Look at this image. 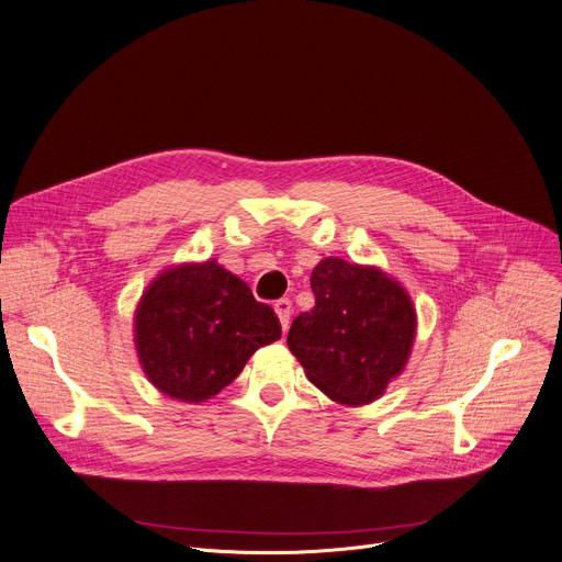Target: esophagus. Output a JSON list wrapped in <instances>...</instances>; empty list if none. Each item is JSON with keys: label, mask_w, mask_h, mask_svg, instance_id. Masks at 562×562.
<instances>
[{"label": "esophagus", "mask_w": 562, "mask_h": 562, "mask_svg": "<svg viewBox=\"0 0 562 562\" xmlns=\"http://www.w3.org/2000/svg\"><path fill=\"white\" fill-rule=\"evenodd\" d=\"M274 312H277L279 323H281V327H283V331H285L288 325H290V314H292V303H290V299H279V301L274 303Z\"/></svg>", "instance_id": "obj_1"}]
</instances>
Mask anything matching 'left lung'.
I'll use <instances>...</instances> for the list:
<instances>
[{"label":"left lung","mask_w":562,"mask_h":562,"mask_svg":"<svg viewBox=\"0 0 562 562\" xmlns=\"http://www.w3.org/2000/svg\"><path fill=\"white\" fill-rule=\"evenodd\" d=\"M310 285L316 305L292 321L290 352L331 401L359 407L381 398L412 355V296L381 268L339 257L321 259Z\"/></svg>","instance_id":"left-lung-1"}]
</instances>
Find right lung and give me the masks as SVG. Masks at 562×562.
Segmentation results:
<instances>
[{
	"mask_svg": "<svg viewBox=\"0 0 562 562\" xmlns=\"http://www.w3.org/2000/svg\"><path fill=\"white\" fill-rule=\"evenodd\" d=\"M281 339L274 310L214 259L161 270L135 310V348L148 381L181 403L231 385L248 359Z\"/></svg>",
	"mask_w": 562,
	"mask_h": 562,
	"instance_id": "obj_1",
	"label": "right lung"
}]
</instances>
